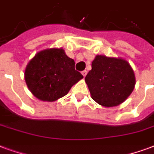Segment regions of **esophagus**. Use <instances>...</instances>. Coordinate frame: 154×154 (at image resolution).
<instances>
[{"mask_svg": "<svg viewBox=\"0 0 154 154\" xmlns=\"http://www.w3.org/2000/svg\"><path fill=\"white\" fill-rule=\"evenodd\" d=\"M87 73H88V71H87V70H83V71H82V75H84V77H85V76H86Z\"/></svg>", "mask_w": 154, "mask_h": 154, "instance_id": "1", "label": "esophagus"}]
</instances>
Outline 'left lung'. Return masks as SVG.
Segmentation results:
<instances>
[{"label":"left lung","mask_w":154,"mask_h":154,"mask_svg":"<svg viewBox=\"0 0 154 154\" xmlns=\"http://www.w3.org/2000/svg\"><path fill=\"white\" fill-rule=\"evenodd\" d=\"M85 82L92 99L100 106L110 107L119 105L130 96L136 78L125 60L97 55Z\"/></svg>","instance_id":"left-lung-1"}]
</instances>
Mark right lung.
I'll list each match as a JSON object with an SVG mask.
<instances>
[{
  "label": "right lung",
  "instance_id": "add662e5",
  "mask_svg": "<svg viewBox=\"0 0 154 154\" xmlns=\"http://www.w3.org/2000/svg\"><path fill=\"white\" fill-rule=\"evenodd\" d=\"M75 61L62 48L39 52L25 70L29 90L39 100L54 101L67 94L71 87L84 78L75 69Z\"/></svg>",
  "mask_w": 154,
  "mask_h": 154
}]
</instances>
